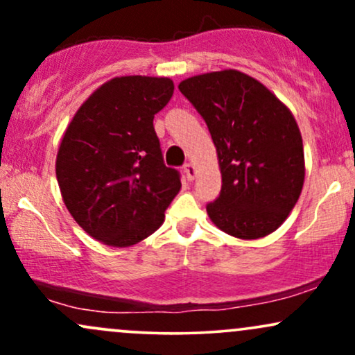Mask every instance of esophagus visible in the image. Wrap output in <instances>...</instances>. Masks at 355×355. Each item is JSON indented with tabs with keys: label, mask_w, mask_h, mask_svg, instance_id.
Listing matches in <instances>:
<instances>
[{
	"label": "esophagus",
	"mask_w": 355,
	"mask_h": 355,
	"mask_svg": "<svg viewBox=\"0 0 355 355\" xmlns=\"http://www.w3.org/2000/svg\"><path fill=\"white\" fill-rule=\"evenodd\" d=\"M183 170H185L187 173V178L191 182L195 178V175H197V166H195L193 164H187L185 166H183Z\"/></svg>",
	"instance_id": "obj_1"
}]
</instances>
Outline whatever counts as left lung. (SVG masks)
<instances>
[{
  "label": "left lung",
  "mask_w": 355,
  "mask_h": 355,
  "mask_svg": "<svg viewBox=\"0 0 355 355\" xmlns=\"http://www.w3.org/2000/svg\"><path fill=\"white\" fill-rule=\"evenodd\" d=\"M180 92L205 120L222 191L207 205L215 227L240 240L267 237L287 220L305 178L304 144L287 105L239 70L190 76Z\"/></svg>",
  "instance_id": "1"
}]
</instances>
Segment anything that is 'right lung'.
Instances as JSON below:
<instances>
[{
	"label": "right lung",
	"mask_w": 355,
	"mask_h": 355,
	"mask_svg": "<svg viewBox=\"0 0 355 355\" xmlns=\"http://www.w3.org/2000/svg\"><path fill=\"white\" fill-rule=\"evenodd\" d=\"M173 89L166 76H116L81 103L64 130L56 153L61 197L105 245L132 247L152 235L182 189L153 128Z\"/></svg>",
	"instance_id": "1"
}]
</instances>
